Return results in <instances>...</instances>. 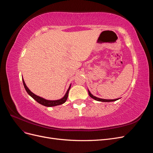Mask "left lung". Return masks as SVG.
I'll return each mask as SVG.
<instances>
[{
	"instance_id": "8db88e82",
	"label": "left lung",
	"mask_w": 153,
	"mask_h": 153,
	"mask_svg": "<svg viewBox=\"0 0 153 153\" xmlns=\"http://www.w3.org/2000/svg\"><path fill=\"white\" fill-rule=\"evenodd\" d=\"M88 92H89V95L90 96L91 98H93L94 100H96V101H102V102H111V101H115L118 100L119 99H120V98H118V99H115V100H105V99H101V98H97V97H96V96H94L92 95V94L91 93V92L89 91V89H88Z\"/></svg>"
}]
</instances>
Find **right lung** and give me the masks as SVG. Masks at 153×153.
Listing matches in <instances>:
<instances>
[{"instance_id":"right-lung-1","label":"right lung","mask_w":153,"mask_h":153,"mask_svg":"<svg viewBox=\"0 0 153 153\" xmlns=\"http://www.w3.org/2000/svg\"><path fill=\"white\" fill-rule=\"evenodd\" d=\"M22 80H23V84H24V86L25 87V89L27 92L28 93V94L30 95L32 98L35 100L37 101V102L39 103V104L42 105L43 106H48V107H51V106H55L60 105H62V104L65 103L66 100H67V99H68L69 91V89H70V87H71V85H69V88H68L67 92H66L65 95H64L63 98H62L61 99L57 100H46L43 98H41V97H40L39 96H37L35 94H34L33 92H32L29 90V88L27 87L25 83L24 80V78H22Z\"/></svg>"}]
</instances>
